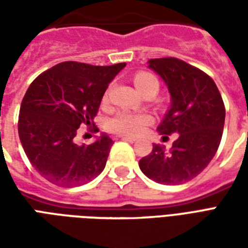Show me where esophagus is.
I'll use <instances>...</instances> for the list:
<instances>
[{"mask_svg": "<svg viewBox=\"0 0 248 248\" xmlns=\"http://www.w3.org/2000/svg\"><path fill=\"white\" fill-rule=\"evenodd\" d=\"M119 138L122 140H126V142H130V143H134L135 140H137L135 138H133V137H127V135H121Z\"/></svg>", "mask_w": 248, "mask_h": 248, "instance_id": "1", "label": "esophagus"}]
</instances>
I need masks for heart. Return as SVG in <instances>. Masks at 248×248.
I'll list each match as a JSON object with an SVG mask.
<instances>
[{
	"instance_id": "1",
	"label": "heart",
	"mask_w": 248,
	"mask_h": 248,
	"mask_svg": "<svg viewBox=\"0 0 248 248\" xmlns=\"http://www.w3.org/2000/svg\"><path fill=\"white\" fill-rule=\"evenodd\" d=\"M134 83L138 90L150 85H156V78L150 73H138L134 78ZM153 122L149 114H137L131 111H118L108 121V129L113 133L122 135H140Z\"/></svg>"
}]
</instances>
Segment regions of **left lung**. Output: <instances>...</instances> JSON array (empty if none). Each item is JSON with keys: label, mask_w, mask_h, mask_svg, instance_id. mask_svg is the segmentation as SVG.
Masks as SVG:
<instances>
[{"label": "left lung", "mask_w": 248, "mask_h": 248, "mask_svg": "<svg viewBox=\"0 0 248 248\" xmlns=\"http://www.w3.org/2000/svg\"><path fill=\"white\" fill-rule=\"evenodd\" d=\"M166 83L171 103L158 126V133H178L170 150L153 145L140 161V171L162 185H181L202 172L218 150L223 133L224 110L215 82L194 66L178 58H155L147 62Z\"/></svg>", "instance_id": "8db88e82"}]
</instances>
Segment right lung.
<instances>
[{
	"mask_svg": "<svg viewBox=\"0 0 248 248\" xmlns=\"http://www.w3.org/2000/svg\"><path fill=\"white\" fill-rule=\"evenodd\" d=\"M124 66L67 61L31 82L19 108L18 135L31 166L49 182L81 186L103 171L111 138L102 133L92 145L78 146L76 135L92 124L108 83Z\"/></svg>",
	"mask_w": 248,
	"mask_h": 248,
	"instance_id": "1",
	"label": "right lung"
}]
</instances>
